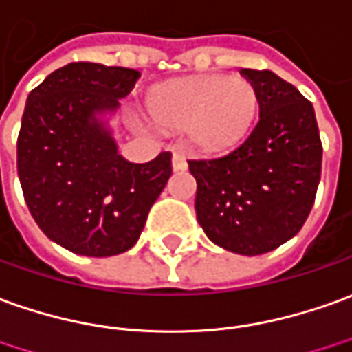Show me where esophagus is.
<instances>
[{
	"instance_id": "1",
	"label": "esophagus",
	"mask_w": 352,
	"mask_h": 352,
	"mask_svg": "<svg viewBox=\"0 0 352 352\" xmlns=\"http://www.w3.org/2000/svg\"><path fill=\"white\" fill-rule=\"evenodd\" d=\"M172 168L174 170H184L186 168V157L180 151L172 153Z\"/></svg>"
}]
</instances>
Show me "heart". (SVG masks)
<instances>
[{
	"label": "heart",
	"instance_id": "heart-1",
	"mask_svg": "<svg viewBox=\"0 0 352 352\" xmlns=\"http://www.w3.org/2000/svg\"><path fill=\"white\" fill-rule=\"evenodd\" d=\"M155 122L186 130L203 153H226L245 140L258 113V96L245 78L205 74L168 82L151 91Z\"/></svg>",
	"mask_w": 352,
	"mask_h": 352
}]
</instances>
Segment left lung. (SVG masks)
<instances>
[{"mask_svg":"<svg viewBox=\"0 0 352 352\" xmlns=\"http://www.w3.org/2000/svg\"><path fill=\"white\" fill-rule=\"evenodd\" d=\"M239 72L258 96L254 130L234 151L188 164L203 232L226 251L254 256L289 241L309 218L322 142L312 103L293 84L272 70Z\"/></svg>","mask_w":352,"mask_h":352,"instance_id":"8db88e82","label":"left lung"}]
</instances>
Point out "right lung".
<instances>
[{"mask_svg": "<svg viewBox=\"0 0 352 352\" xmlns=\"http://www.w3.org/2000/svg\"><path fill=\"white\" fill-rule=\"evenodd\" d=\"M140 72L69 63L28 94L16 142L24 201L45 236L84 256L132 249L172 174V155L135 164L118 155L115 115Z\"/></svg>", "mask_w": 352, "mask_h": 352, "instance_id": "obj_1", "label": "right lung"}]
</instances>
